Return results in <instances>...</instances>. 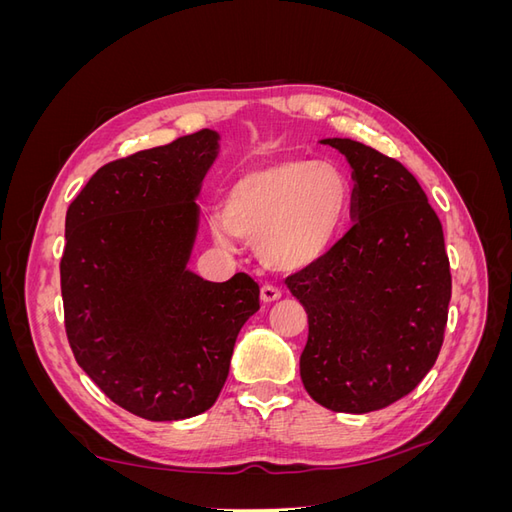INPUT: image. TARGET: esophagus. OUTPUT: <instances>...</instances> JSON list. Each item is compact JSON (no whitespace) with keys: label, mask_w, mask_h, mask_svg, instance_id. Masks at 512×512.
<instances>
[{"label":"esophagus","mask_w":512,"mask_h":512,"mask_svg":"<svg viewBox=\"0 0 512 512\" xmlns=\"http://www.w3.org/2000/svg\"><path fill=\"white\" fill-rule=\"evenodd\" d=\"M280 299H282V290L277 288V286L267 284V286L260 288V301L262 303H275V301H280Z\"/></svg>","instance_id":"obj_1"}]
</instances>
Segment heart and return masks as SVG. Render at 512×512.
<instances>
[{"label": "heart", "instance_id": "b5f03b06", "mask_svg": "<svg viewBox=\"0 0 512 512\" xmlns=\"http://www.w3.org/2000/svg\"><path fill=\"white\" fill-rule=\"evenodd\" d=\"M352 200L346 173L331 162L286 158L232 181L222 220L211 222L218 243L232 235L258 245L267 267L301 271L331 252Z\"/></svg>", "mask_w": 512, "mask_h": 512}]
</instances>
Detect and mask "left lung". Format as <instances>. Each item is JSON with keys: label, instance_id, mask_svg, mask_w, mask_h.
<instances>
[{"label": "left lung", "instance_id": "obj_1", "mask_svg": "<svg viewBox=\"0 0 512 512\" xmlns=\"http://www.w3.org/2000/svg\"><path fill=\"white\" fill-rule=\"evenodd\" d=\"M352 166V228L286 286L307 312L305 391L365 414L416 389L436 363L451 265L436 211L410 170L350 138H324Z\"/></svg>", "mask_w": 512, "mask_h": 512}]
</instances>
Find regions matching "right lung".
<instances>
[{
  "label": "right lung",
  "instance_id": "1",
  "mask_svg": "<svg viewBox=\"0 0 512 512\" xmlns=\"http://www.w3.org/2000/svg\"><path fill=\"white\" fill-rule=\"evenodd\" d=\"M220 136L200 130L104 164L66 213L59 262L74 359L117 406L147 421L209 410L245 320L260 309L247 273L188 271L200 192Z\"/></svg>",
  "mask_w": 512,
  "mask_h": 512
}]
</instances>
